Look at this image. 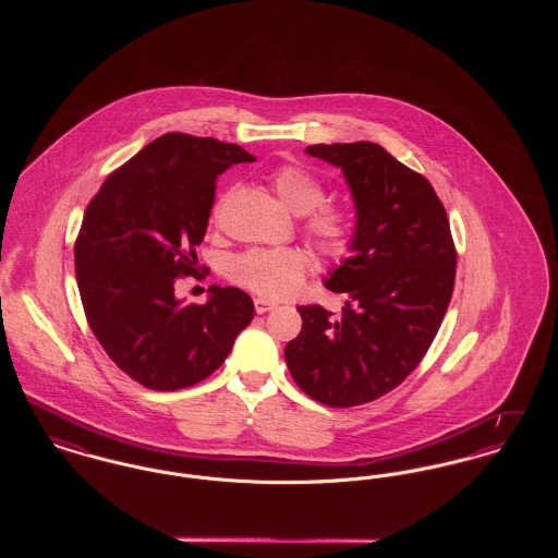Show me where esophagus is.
Masks as SVG:
<instances>
[{
  "instance_id": "obj_1",
  "label": "esophagus",
  "mask_w": 558,
  "mask_h": 558,
  "mask_svg": "<svg viewBox=\"0 0 558 558\" xmlns=\"http://www.w3.org/2000/svg\"><path fill=\"white\" fill-rule=\"evenodd\" d=\"M274 307H276V303L269 301V299H262V296L255 299V312H257V314H267V312H271Z\"/></svg>"
}]
</instances>
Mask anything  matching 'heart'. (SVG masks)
I'll use <instances>...</instances> for the list:
<instances>
[{
    "instance_id": "b5f03b06",
    "label": "heart",
    "mask_w": 558,
    "mask_h": 558,
    "mask_svg": "<svg viewBox=\"0 0 558 558\" xmlns=\"http://www.w3.org/2000/svg\"><path fill=\"white\" fill-rule=\"evenodd\" d=\"M269 182L284 207L294 215L310 213L305 232L324 257L337 259L347 253L353 239L351 217L337 207L317 209L324 203V187L310 171L287 165L274 171ZM310 259L299 248H251L230 262V278L262 296L282 299L301 289Z\"/></svg>"
}]
</instances>
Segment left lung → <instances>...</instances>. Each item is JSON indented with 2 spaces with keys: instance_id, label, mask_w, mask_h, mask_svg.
<instances>
[{
  "instance_id": "8db88e82",
  "label": "left lung",
  "mask_w": 558,
  "mask_h": 558,
  "mask_svg": "<svg viewBox=\"0 0 558 558\" xmlns=\"http://www.w3.org/2000/svg\"><path fill=\"white\" fill-rule=\"evenodd\" d=\"M310 157L341 169L355 207L343 266L324 282L343 292V316L301 305L284 349L294 383L319 403L378 399L418 366L448 312L456 248L441 201L425 178L374 142L316 144Z\"/></svg>"
}]
</instances>
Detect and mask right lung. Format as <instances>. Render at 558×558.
Instances as JSON below:
<instances>
[{"label":"right lung","mask_w":558,"mask_h":558,"mask_svg":"<svg viewBox=\"0 0 558 558\" xmlns=\"http://www.w3.org/2000/svg\"><path fill=\"white\" fill-rule=\"evenodd\" d=\"M255 157L239 144L165 133L117 169L87 205L75 242L81 303L108 357L155 391L217 371L255 316L236 287H211L203 305L175 296L196 274L215 180Z\"/></svg>","instance_id":"obj_1"}]
</instances>
